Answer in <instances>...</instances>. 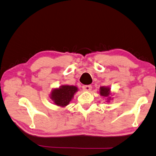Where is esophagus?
Returning <instances> with one entry per match:
<instances>
[{
	"label": "esophagus",
	"instance_id": "34e87169",
	"mask_svg": "<svg viewBox=\"0 0 156 156\" xmlns=\"http://www.w3.org/2000/svg\"><path fill=\"white\" fill-rule=\"evenodd\" d=\"M92 89V86L91 85H88V86H83V90L84 91H90Z\"/></svg>",
	"mask_w": 156,
	"mask_h": 156
}]
</instances>
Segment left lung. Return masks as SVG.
<instances>
[{"instance_id": "1", "label": "left lung", "mask_w": 156, "mask_h": 156, "mask_svg": "<svg viewBox=\"0 0 156 156\" xmlns=\"http://www.w3.org/2000/svg\"><path fill=\"white\" fill-rule=\"evenodd\" d=\"M100 94H101L102 96L107 98V100H108L107 102H109L111 98V97L109 96L111 95L110 87H105V86H102L100 87Z\"/></svg>"}]
</instances>
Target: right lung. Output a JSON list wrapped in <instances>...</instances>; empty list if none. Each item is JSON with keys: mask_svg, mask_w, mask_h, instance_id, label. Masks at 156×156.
I'll return each mask as SVG.
<instances>
[{"mask_svg": "<svg viewBox=\"0 0 156 156\" xmlns=\"http://www.w3.org/2000/svg\"><path fill=\"white\" fill-rule=\"evenodd\" d=\"M78 88L74 86H61L51 91L50 98L55 105L64 107L69 104Z\"/></svg>", "mask_w": 156, "mask_h": 156, "instance_id": "right-lung-1", "label": "right lung"}]
</instances>
